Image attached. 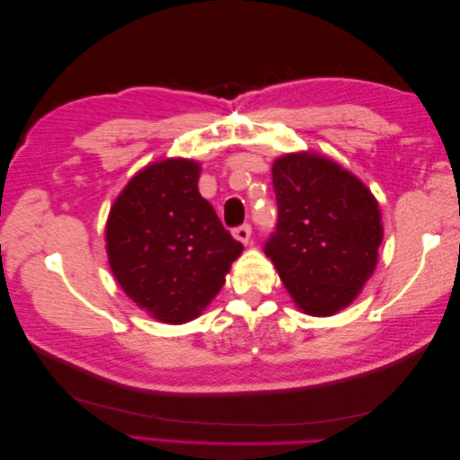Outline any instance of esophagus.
Returning <instances> with one entry per match:
<instances>
[{
  "label": "esophagus",
  "instance_id": "esophagus-1",
  "mask_svg": "<svg viewBox=\"0 0 460 460\" xmlns=\"http://www.w3.org/2000/svg\"><path fill=\"white\" fill-rule=\"evenodd\" d=\"M234 238L238 240V242H242L243 245L249 243V240H252V226L242 225L238 228H234Z\"/></svg>",
  "mask_w": 460,
  "mask_h": 460
}]
</instances>
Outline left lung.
Wrapping results in <instances>:
<instances>
[{
    "label": "left lung",
    "instance_id": "left-lung-1",
    "mask_svg": "<svg viewBox=\"0 0 460 460\" xmlns=\"http://www.w3.org/2000/svg\"><path fill=\"white\" fill-rule=\"evenodd\" d=\"M272 184L278 222L264 253L303 313L336 314L360 294L378 262V201L357 176L314 153L276 159Z\"/></svg>",
    "mask_w": 460,
    "mask_h": 460
}]
</instances>
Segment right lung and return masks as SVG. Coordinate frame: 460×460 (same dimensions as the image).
Returning <instances> with one entry per match:
<instances>
[{
	"mask_svg": "<svg viewBox=\"0 0 460 460\" xmlns=\"http://www.w3.org/2000/svg\"><path fill=\"white\" fill-rule=\"evenodd\" d=\"M201 166L166 159L137 172L109 213L111 270L137 307L169 324L201 314L243 252L198 190Z\"/></svg>",
	"mask_w": 460,
	"mask_h": 460,
	"instance_id": "obj_1",
	"label": "right lung"
}]
</instances>
